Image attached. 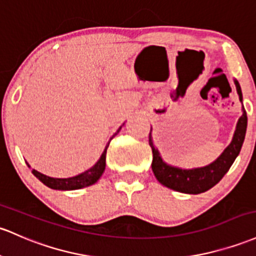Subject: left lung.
<instances>
[{"mask_svg":"<svg viewBox=\"0 0 256 256\" xmlns=\"http://www.w3.org/2000/svg\"><path fill=\"white\" fill-rule=\"evenodd\" d=\"M234 84L238 94H240V100L243 102L240 84H238L237 80H234ZM242 110L243 114L238 119L231 143L227 146L226 150L222 152V154L215 162L203 168L180 169V168L171 166V165L166 164L160 156L158 150L154 147L153 141H152V132H150V146L152 152H153L152 170H153L156 180L162 186L181 193H188V194H199V193H203L212 187H214L224 178V174L230 170L234 159L240 154V148H242L244 137H246V122H248L244 106H242Z\"/></svg>","mask_w":256,"mask_h":256,"instance_id":"8db88e82","label":"left lung"}]
</instances>
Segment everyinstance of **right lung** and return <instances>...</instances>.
Instances as JSON below:
<instances>
[{
  "mask_svg": "<svg viewBox=\"0 0 256 256\" xmlns=\"http://www.w3.org/2000/svg\"><path fill=\"white\" fill-rule=\"evenodd\" d=\"M122 126L118 128V131L115 132L113 136L110 137L109 140L108 144L106 146L104 150H103L102 156L100 158L98 159V162L91 169L86 170L85 172L78 174V175L74 176V178H50V176L44 175V174L38 172V171L32 169V174L36 176L44 184H46L47 187L52 188V190H80V188L91 186V184H96V182L100 180V176H102L103 171L106 169V150L109 147V143H110L113 137L120 131Z\"/></svg>",
  "mask_w": 256,
  "mask_h": 256,
  "instance_id": "add662e5",
  "label": "right lung"
}]
</instances>
